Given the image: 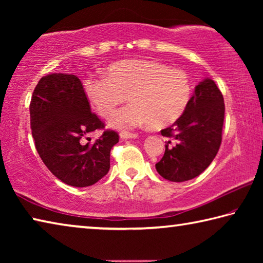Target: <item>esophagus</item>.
<instances>
[{
    "mask_svg": "<svg viewBox=\"0 0 263 263\" xmlns=\"http://www.w3.org/2000/svg\"><path fill=\"white\" fill-rule=\"evenodd\" d=\"M119 137H121V139H136V138H138V135L137 133H131V132H121L119 133Z\"/></svg>",
    "mask_w": 263,
    "mask_h": 263,
    "instance_id": "obj_1",
    "label": "esophagus"
}]
</instances>
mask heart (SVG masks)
I'll return each instance as SVG.
<instances>
[{
  "mask_svg": "<svg viewBox=\"0 0 263 263\" xmlns=\"http://www.w3.org/2000/svg\"><path fill=\"white\" fill-rule=\"evenodd\" d=\"M106 78L87 77L83 90L97 114L110 117L126 101V108L110 119L115 128L144 124L164 127L175 123L188 108L193 87L183 70L154 60H122L105 69Z\"/></svg>",
  "mask_w": 263,
  "mask_h": 263,
  "instance_id": "b5f03b06",
  "label": "heart"
}]
</instances>
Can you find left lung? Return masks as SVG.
Instances as JSON below:
<instances>
[{"instance_id": "1", "label": "left lung", "mask_w": 263, "mask_h": 263, "mask_svg": "<svg viewBox=\"0 0 263 263\" xmlns=\"http://www.w3.org/2000/svg\"><path fill=\"white\" fill-rule=\"evenodd\" d=\"M224 97L213 80L205 78L195 87L184 114L172 126L161 130L163 137L173 138L155 164L163 179L172 182L189 181L205 171L219 151L224 124Z\"/></svg>"}]
</instances>
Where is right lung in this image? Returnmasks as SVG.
<instances>
[{"instance_id": "1", "label": "right lung", "mask_w": 263, "mask_h": 263, "mask_svg": "<svg viewBox=\"0 0 263 263\" xmlns=\"http://www.w3.org/2000/svg\"><path fill=\"white\" fill-rule=\"evenodd\" d=\"M30 119L39 157L57 179L83 188L108 174L110 151L119 140L118 133L106 130L89 142V135L104 128V123L91 112L78 77L53 73L39 80L31 99Z\"/></svg>"}]
</instances>
